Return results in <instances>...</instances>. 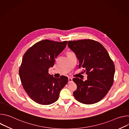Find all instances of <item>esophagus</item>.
<instances>
[{
  "instance_id": "34e87169",
  "label": "esophagus",
  "mask_w": 129,
  "mask_h": 129,
  "mask_svg": "<svg viewBox=\"0 0 129 129\" xmlns=\"http://www.w3.org/2000/svg\"><path fill=\"white\" fill-rule=\"evenodd\" d=\"M73 82L72 79L71 78H68V83H71V82Z\"/></svg>"
}]
</instances>
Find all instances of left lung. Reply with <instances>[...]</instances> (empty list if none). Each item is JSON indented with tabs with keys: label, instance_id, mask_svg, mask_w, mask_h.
<instances>
[{
	"label": "left lung",
	"instance_id": "8db88e82",
	"mask_svg": "<svg viewBox=\"0 0 129 129\" xmlns=\"http://www.w3.org/2000/svg\"><path fill=\"white\" fill-rule=\"evenodd\" d=\"M67 44L79 60V68H84L88 75L85 81L78 78L73 79L77 85L73 92L74 97L84 104L99 102L113 84L115 66L113 61L105 47L95 40L69 41Z\"/></svg>",
	"mask_w": 129,
	"mask_h": 129
}]
</instances>
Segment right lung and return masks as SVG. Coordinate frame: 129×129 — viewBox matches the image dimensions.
<instances>
[{"label": "right lung", "mask_w": 129, "mask_h": 129, "mask_svg": "<svg viewBox=\"0 0 129 129\" xmlns=\"http://www.w3.org/2000/svg\"><path fill=\"white\" fill-rule=\"evenodd\" d=\"M67 41L43 40L35 43L24 54L19 73L22 86L29 97L36 103L47 105L56 102L68 78H54L48 69L63 50Z\"/></svg>", "instance_id": "right-lung-1"}]
</instances>
